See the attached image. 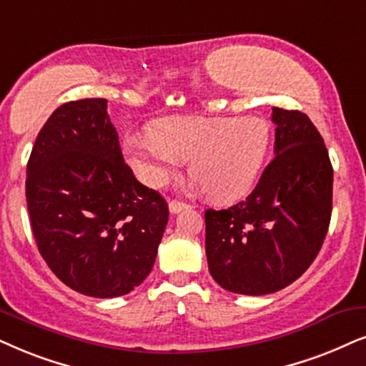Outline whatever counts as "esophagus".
I'll return each instance as SVG.
<instances>
[{
    "mask_svg": "<svg viewBox=\"0 0 366 366\" xmlns=\"http://www.w3.org/2000/svg\"><path fill=\"white\" fill-rule=\"evenodd\" d=\"M189 204H186V202H180V201H170L169 202V209L172 214H177V212L184 211V209H189Z\"/></svg>",
    "mask_w": 366,
    "mask_h": 366,
    "instance_id": "1",
    "label": "esophagus"
}]
</instances>
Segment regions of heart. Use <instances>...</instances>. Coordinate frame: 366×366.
Returning <instances> with one entry per match:
<instances>
[{"mask_svg": "<svg viewBox=\"0 0 366 366\" xmlns=\"http://www.w3.org/2000/svg\"><path fill=\"white\" fill-rule=\"evenodd\" d=\"M270 124L258 117H169L149 137H128V164L147 186L162 187L189 160L192 187L214 202H234L257 182L270 150Z\"/></svg>", "mask_w": 366, "mask_h": 366, "instance_id": "obj_1", "label": "heart"}]
</instances>
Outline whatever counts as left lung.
<instances>
[{"label": "left lung", "instance_id": "1", "mask_svg": "<svg viewBox=\"0 0 366 366\" xmlns=\"http://www.w3.org/2000/svg\"><path fill=\"white\" fill-rule=\"evenodd\" d=\"M275 157L252 194L207 209L206 255L217 284L234 294L265 295L297 280L325 242L332 209V167L307 114L272 108Z\"/></svg>", "mask_w": 366, "mask_h": 366}]
</instances>
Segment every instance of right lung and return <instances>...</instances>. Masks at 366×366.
<instances>
[{"mask_svg": "<svg viewBox=\"0 0 366 366\" xmlns=\"http://www.w3.org/2000/svg\"><path fill=\"white\" fill-rule=\"evenodd\" d=\"M108 101L59 106L26 164V204L40 255L76 292H132L154 268L169 221L165 199L124 164Z\"/></svg>", "mask_w": 366, "mask_h": 366, "instance_id": "obj_1", "label": "right lung"}]
</instances>
